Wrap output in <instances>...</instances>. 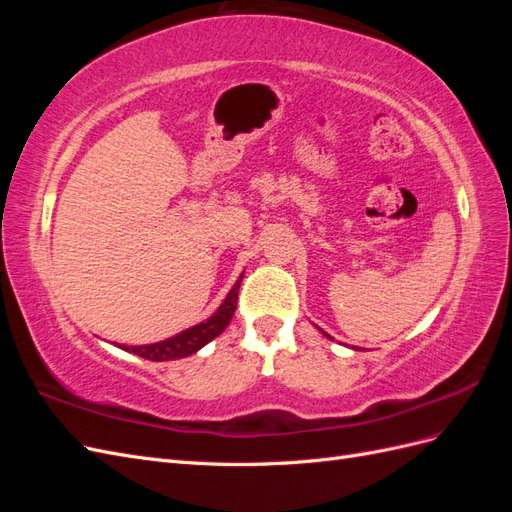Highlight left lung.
<instances>
[{
    "label": "left lung",
    "instance_id": "obj_1",
    "mask_svg": "<svg viewBox=\"0 0 512 512\" xmlns=\"http://www.w3.org/2000/svg\"><path fill=\"white\" fill-rule=\"evenodd\" d=\"M320 331H322V329H320ZM322 335H327V337H329V339H333V337H331V335H329V333H324V331H322Z\"/></svg>",
    "mask_w": 512,
    "mask_h": 512
}]
</instances>
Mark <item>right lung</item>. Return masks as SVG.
<instances>
[{
	"mask_svg": "<svg viewBox=\"0 0 512 512\" xmlns=\"http://www.w3.org/2000/svg\"><path fill=\"white\" fill-rule=\"evenodd\" d=\"M241 280H243V275L239 277L237 284L230 288L228 297L218 307V312L200 324H196V327L185 329V331L177 333L175 337L164 339V342L147 344V346L121 344L119 348L126 352H132L136 356H143V359H147V361H175V359H183V356H190V354L198 352L200 348L207 346L211 339L218 337L228 327V322L232 320V314H235V309H237Z\"/></svg>",
	"mask_w": 512,
	"mask_h": 512,
	"instance_id": "obj_1",
	"label": "right lung"
}]
</instances>
